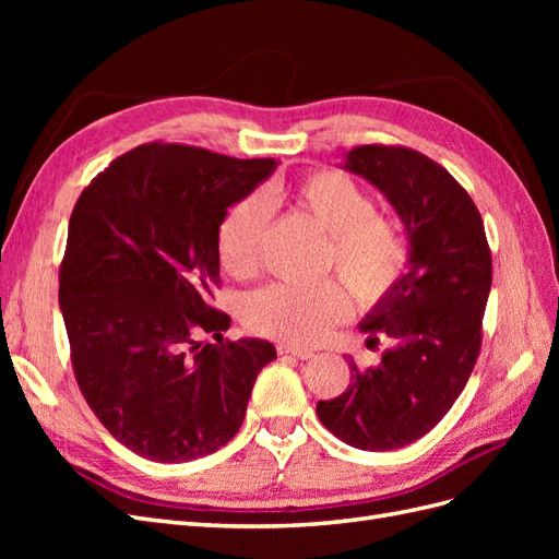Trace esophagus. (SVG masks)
Segmentation results:
<instances>
[{
    "instance_id": "34e87169",
    "label": "esophagus",
    "mask_w": 559,
    "mask_h": 559,
    "mask_svg": "<svg viewBox=\"0 0 559 559\" xmlns=\"http://www.w3.org/2000/svg\"><path fill=\"white\" fill-rule=\"evenodd\" d=\"M277 352H280V354H292V357L302 359V361L314 357V352H312V349H308V347H294V345H280V347H277Z\"/></svg>"
}]
</instances>
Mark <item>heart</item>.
Segmentation results:
<instances>
[{"label":"heart","mask_w":559,"mask_h":559,"mask_svg":"<svg viewBox=\"0 0 559 559\" xmlns=\"http://www.w3.org/2000/svg\"><path fill=\"white\" fill-rule=\"evenodd\" d=\"M292 202L300 216L326 235L321 267H333L354 298L380 300L408 263V242L394 218L378 214L376 200L352 177L321 170L292 186H270L233 205L218 226V257L230 275H249L261 259L270 205ZM349 308L335 280L312 286L270 284L247 302L253 331L284 343H314Z\"/></svg>","instance_id":"b5f03b06"}]
</instances>
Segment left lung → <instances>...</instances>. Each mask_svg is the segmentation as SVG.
<instances>
[{
    "instance_id": "1",
    "label": "left lung",
    "mask_w": 559,
    "mask_h": 559,
    "mask_svg": "<svg viewBox=\"0 0 559 559\" xmlns=\"http://www.w3.org/2000/svg\"><path fill=\"white\" fill-rule=\"evenodd\" d=\"M341 167L392 202L408 235V270L359 321L368 341L386 335L392 347L378 366L352 364V384L319 401L317 415L352 448L399 450L429 433L471 378L492 257L473 200L431 158L366 144L347 151Z\"/></svg>"
}]
</instances>
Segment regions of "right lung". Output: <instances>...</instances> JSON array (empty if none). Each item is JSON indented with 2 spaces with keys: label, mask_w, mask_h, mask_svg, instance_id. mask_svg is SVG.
<instances>
[{
  "label": "right lung",
  "mask_w": 559,
  "mask_h": 559,
  "mask_svg": "<svg viewBox=\"0 0 559 559\" xmlns=\"http://www.w3.org/2000/svg\"><path fill=\"white\" fill-rule=\"evenodd\" d=\"M275 167L144 144L76 200L58 294L74 376L107 431L144 460L179 464L226 445L277 359L259 337L224 341L230 317L210 302L218 226ZM200 332L217 343L198 344Z\"/></svg>",
  "instance_id": "1"
}]
</instances>
